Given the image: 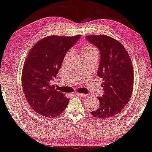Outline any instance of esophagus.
<instances>
[{
  "instance_id": "34e87169",
  "label": "esophagus",
  "mask_w": 152,
  "mask_h": 152,
  "mask_svg": "<svg viewBox=\"0 0 152 152\" xmlns=\"http://www.w3.org/2000/svg\"><path fill=\"white\" fill-rule=\"evenodd\" d=\"M77 94L79 96H81V97H85V96H87L88 94H82V93H77Z\"/></svg>"
}]
</instances>
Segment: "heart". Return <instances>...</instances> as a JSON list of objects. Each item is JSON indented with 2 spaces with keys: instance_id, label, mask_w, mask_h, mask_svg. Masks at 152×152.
<instances>
[{
  "instance_id": "obj_1",
  "label": "heart",
  "mask_w": 152,
  "mask_h": 152,
  "mask_svg": "<svg viewBox=\"0 0 152 152\" xmlns=\"http://www.w3.org/2000/svg\"><path fill=\"white\" fill-rule=\"evenodd\" d=\"M81 52L83 53V56H91V55H95L98 56V52L95 48L93 46L86 45L81 48Z\"/></svg>"
}]
</instances>
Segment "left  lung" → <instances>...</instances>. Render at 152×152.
<instances>
[{"mask_svg": "<svg viewBox=\"0 0 152 152\" xmlns=\"http://www.w3.org/2000/svg\"><path fill=\"white\" fill-rule=\"evenodd\" d=\"M86 38L99 50L97 75L103 80L104 92L98 96L99 107L91 114L99 118L111 117L119 113L130 99L134 84L131 59L122 44L115 39L98 35Z\"/></svg>", "mask_w": 152, "mask_h": 152, "instance_id": "8db88e82", "label": "left lung"}]
</instances>
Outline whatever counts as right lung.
<instances>
[{
    "label": "right lung",
    "instance_id": "1",
    "mask_svg": "<svg viewBox=\"0 0 152 152\" xmlns=\"http://www.w3.org/2000/svg\"><path fill=\"white\" fill-rule=\"evenodd\" d=\"M80 38V35L46 37L28 53L22 72V84L28 104L39 114L57 117L68 105L69 99L50 83L58 75L66 53Z\"/></svg>",
    "mask_w": 152,
    "mask_h": 152
}]
</instances>
